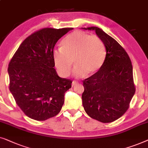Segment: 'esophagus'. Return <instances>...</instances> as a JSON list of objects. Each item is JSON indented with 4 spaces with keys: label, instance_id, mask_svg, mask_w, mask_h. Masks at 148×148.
I'll list each match as a JSON object with an SVG mask.
<instances>
[{
    "label": "esophagus",
    "instance_id": "obj_1",
    "mask_svg": "<svg viewBox=\"0 0 148 148\" xmlns=\"http://www.w3.org/2000/svg\"><path fill=\"white\" fill-rule=\"evenodd\" d=\"M78 82H77V81H75V80H74L73 82H72V86H75V85H76L77 84H78Z\"/></svg>",
    "mask_w": 148,
    "mask_h": 148
}]
</instances>
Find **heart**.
<instances>
[{
    "mask_svg": "<svg viewBox=\"0 0 148 148\" xmlns=\"http://www.w3.org/2000/svg\"><path fill=\"white\" fill-rule=\"evenodd\" d=\"M104 43L99 37L78 31L62 41L61 48L53 51V64L60 76H68L72 63L75 66L73 74L84 78L99 72L106 59Z\"/></svg>",
    "mask_w": 148,
    "mask_h": 148,
    "instance_id": "heart-1",
    "label": "heart"
}]
</instances>
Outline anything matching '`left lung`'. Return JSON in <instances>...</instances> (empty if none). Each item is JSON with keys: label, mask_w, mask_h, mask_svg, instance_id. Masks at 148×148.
<instances>
[{"label": "left lung", "mask_w": 148, "mask_h": 148, "mask_svg": "<svg viewBox=\"0 0 148 148\" xmlns=\"http://www.w3.org/2000/svg\"><path fill=\"white\" fill-rule=\"evenodd\" d=\"M82 29L95 31L107 53L99 72L83 81L82 105L91 118L102 123L113 122L127 111L136 92L132 62L121 45L101 29Z\"/></svg>", "instance_id": "obj_1"}]
</instances>
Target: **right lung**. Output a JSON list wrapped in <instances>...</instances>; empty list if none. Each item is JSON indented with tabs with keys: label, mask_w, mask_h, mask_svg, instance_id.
I'll list each match as a JSON object with an SVG mask.
<instances>
[{
	"label": "right lung",
	"mask_w": 148,
	"mask_h": 148,
	"mask_svg": "<svg viewBox=\"0 0 148 148\" xmlns=\"http://www.w3.org/2000/svg\"><path fill=\"white\" fill-rule=\"evenodd\" d=\"M73 28H45L23 41L8 68L9 90L25 115L37 121L57 115L72 80L58 76L52 54L57 41Z\"/></svg>",
	"instance_id": "1"
}]
</instances>
